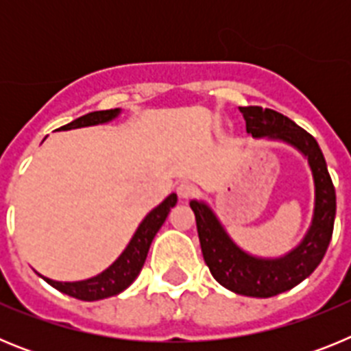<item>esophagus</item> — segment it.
<instances>
[{"label":"esophagus","mask_w":351,"mask_h":351,"mask_svg":"<svg viewBox=\"0 0 351 351\" xmlns=\"http://www.w3.org/2000/svg\"><path fill=\"white\" fill-rule=\"evenodd\" d=\"M178 195L181 198H190V197H193L195 195V186L191 184V182H188V181H182V182H179L178 184Z\"/></svg>","instance_id":"34e87169"}]
</instances>
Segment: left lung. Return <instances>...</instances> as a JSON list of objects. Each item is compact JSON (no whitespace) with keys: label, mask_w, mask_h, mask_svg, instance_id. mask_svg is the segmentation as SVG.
<instances>
[{"label":"left lung","mask_w":351,"mask_h":351,"mask_svg":"<svg viewBox=\"0 0 351 351\" xmlns=\"http://www.w3.org/2000/svg\"><path fill=\"white\" fill-rule=\"evenodd\" d=\"M253 138L281 142L299 151L311 170L315 200L311 223L299 244L280 256H260L243 250L206 200L193 198L190 207L197 218L200 247L210 274L226 290L246 297L267 299L297 287L320 265L332 237L336 191L324 153L306 130L283 114L262 107H239Z\"/></svg>","instance_id":"8db88e82"}]
</instances>
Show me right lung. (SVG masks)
<instances>
[{"mask_svg":"<svg viewBox=\"0 0 351 351\" xmlns=\"http://www.w3.org/2000/svg\"><path fill=\"white\" fill-rule=\"evenodd\" d=\"M121 108H112V110H96V112H89L86 116L79 117V119L71 121L68 125L61 126L60 132H66V130H77V128H86V126H98V125H107L110 121L117 119L121 116ZM178 204V195L170 193L169 197L154 207L153 210H149L145 214V218L142 219L141 225L137 226L135 234L132 235L130 243L123 250L119 256L108 265L105 271L100 274L88 278V280L80 281H56L51 278L38 274L42 280L47 281L51 287L56 290H60L61 293H66L70 297H75L79 300H100L107 299L125 291L133 281L137 280V276L141 274L144 262L147 258L149 247L153 243L154 235L161 228V225L165 223L167 216H169L170 209Z\"/></svg>","mask_w":351,"mask_h":351,"instance_id":"right-lung-1","label":"right lung"}]
</instances>
